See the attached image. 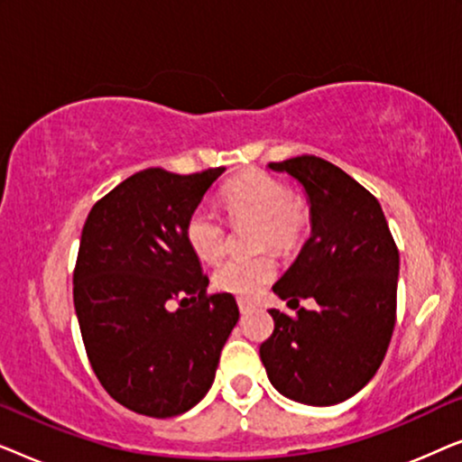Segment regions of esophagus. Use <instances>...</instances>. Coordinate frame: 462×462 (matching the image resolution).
Listing matches in <instances>:
<instances>
[{"label":"esophagus","mask_w":462,"mask_h":462,"mask_svg":"<svg viewBox=\"0 0 462 462\" xmlns=\"http://www.w3.org/2000/svg\"><path fill=\"white\" fill-rule=\"evenodd\" d=\"M237 307H239V311H242V313H250L252 309H254V302H250L245 299H237Z\"/></svg>","instance_id":"esophagus-1"}]
</instances>
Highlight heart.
<instances>
[{
    "label": "heart",
    "mask_w": 462,
    "mask_h": 462,
    "mask_svg": "<svg viewBox=\"0 0 462 462\" xmlns=\"http://www.w3.org/2000/svg\"><path fill=\"white\" fill-rule=\"evenodd\" d=\"M231 220H256V245L288 252L305 237L309 206L300 195L290 193L288 185L264 172H248L226 182L220 191ZM189 248L204 263H218L226 250V226L212 208L199 206L187 220ZM275 258L258 254L231 258L214 271V286L237 296H256L275 277Z\"/></svg>",
    "instance_id": "obj_1"
}]
</instances>
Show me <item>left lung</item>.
<instances>
[{
    "instance_id": "1",
    "label": "left lung",
    "mask_w": 462,
    "mask_h": 462,
    "mask_svg": "<svg viewBox=\"0 0 462 462\" xmlns=\"http://www.w3.org/2000/svg\"><path fill=\"white\" fill-rule=\"evenodd\" d=\"M269 170L299 182L311 217V236L273 292L288 305L313 299L318 307L296 318L269 309L275 330L261 359L288 400L334 406L381 368L395 326L400 252L378 199L334 163L302 155Z\"/></svg>"
}]
</instances>
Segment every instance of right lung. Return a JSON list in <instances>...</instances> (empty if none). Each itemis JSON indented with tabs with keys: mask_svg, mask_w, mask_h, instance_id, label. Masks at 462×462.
<instances>
[{
	"mask_svg": "<svg viewBox=\"0 0 462 462\" xmlns=\"http://www.w3.org/2000/svg\"><path fill=\"white\" fill-rule=\"evenodd\" d=\"M223 172L143 170L98 199L81 231L73 302L88 359L106 393L138 414L170 419L204 400L239 319L233 294H206L185 236Z\"/></svg>",
	"mask_w": 462,
	"mask_h": 462,
	"instance_id": "1",
	"label": "right lung"
}]
</instances>
